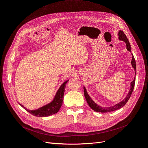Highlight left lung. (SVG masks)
Here are the masks:
<instances>
[{
  "label": "left lung",
  "mask_w": 148,
  "mask_h": 148,
  "mask_svg": "<svg viewBox=\"0 0 148 148\" xmlns=\"http://www.w3.org/2000/svg\"><path fill=\"white\" fill-rule=\"evenodd\" d=\"M119 40H120V41H123L125 43H126L127 50L130 52H131L130 44L128 39L127 37L126 36V35H125L124 34V33L123 32V31L120 30L119 31ZM131 64H132L133 68L134 69V70H135V77L136 76V62H135V58H134L133 53H132V60L131 62ZM135 78H134L133 81H132L130 83L131 84L130 89V91L128 93V95H127L126 97H125L123 101L119 102L118 104H115L114 106H111V107H102L101 106H99V105H97V104H96V103L92 100L90 96H89L85 87H84V95L85 98H86V100L88 102V105L92 110H94L96 112H112V111H114V110H116L122 108V107H123L125 104H126V103L128 102V101L130 99V96L132 95V92H133V89H134V86H135Z\"/></svg>",
  "instance_id": "1"
}]
</instances>
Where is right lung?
Masks as SVG:
<instances>
[{"mask_svg":"<svg viewBox=\"0 0 148 148\" xmlns=\"http://www.w3.org/2000/svg\"><path fill=\"white\" fill-rule=\"evenodd\" d=\"M69 80H66L61 85L57 91L53 99L49 104L40 107L36 110H29L26 109L23 105L20 104V106L23 107L29 113L34 116H36V117H47V116L56 114L60 110L62 103H63L64 95L66 86L65 84Z\"/></svg>","mask_w":148,"mask_h":148,"instance_id":"add662e5","label":"right lung"}]
</instances>
